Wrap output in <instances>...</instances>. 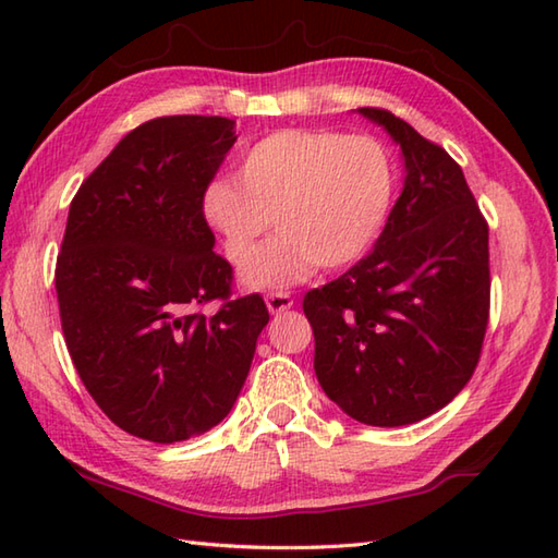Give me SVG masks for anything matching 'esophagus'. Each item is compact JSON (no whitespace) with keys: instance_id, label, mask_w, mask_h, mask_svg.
<instances>
[{"instance_id":"obj_1","label":"esophagus","mask_w":558,"mask_h":558,"mask_svg":"<svg viewBox=\"0 0 558 558\" xmlns=\"http://www.w3.org/2000/svg\"><path fill=\"white\" fill-rule=\"evenodd\" d=\"M292 304H294V300L290 298V294H286V292H272V294H266V306H268V312H270V314H282V312H288V310H292Z\"/></svg>"}]
</instances>
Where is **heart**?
Wrapping results in <instances>:
<instances>
[{"mask_svg": "<svg viewBox=\"0 0 558 558\" xmlns=\"http://www.w3.org/2000/svg\"><path fill=\"white\" fill-rule=\"evenodd\" d=\"M398 186L381 141L336 129H282L244 153L234 180L204 192V216L234 260L251 255L272 219L281 234L244 264L252 290H282L318 268L340 270L369 252Z\"/></svg>", "mask_w": 558, "mask_h": 558, "instance_id": "b5f03b06", "label": "heart"}]
</instances>
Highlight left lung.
Here are the masks:
<instances>
[{"label":"left lung","instance_id":"8db88e82","mask_svg":"<svg viewBox=\"0 0 558 558\" xmlns=\"http://www.w3.org/2000/svg\"><path fill=\"white\" fill-rule=\"evenodd\" d=\"M384 126L405 184L374 248L322 290L306 292L314 372L352 420L402 426L453 400L480 362L489 324V228L460 165L400 117Z\"/></svg>","mask_w":558,"mask_h":558}]
</instances>
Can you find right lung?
<instances>
[{
  "label": "right lung",
  "instance_id": "obj_1",
  "mask_svg": "<svg viewBox=\"0 0 558 558\" xmlns=\"http://www.w3.org/2000/svg\"><path fill=\"white\" fill-rule=\"evenodd\" d=\"M234 141L228 117H158L129 132L69 206L54 270L66 350L98 408L153 444L228 417L268 324L264 298L232 300V266L213 252L204 216Z\"/></svg>",
  "mask_w": 558,
  "mask_h": 558
}]
</instances>
